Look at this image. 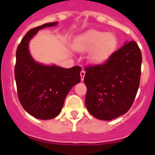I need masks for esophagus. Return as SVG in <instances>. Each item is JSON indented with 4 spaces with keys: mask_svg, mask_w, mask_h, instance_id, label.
Returning <instances> with one entry per match:
<instances>
[{
    "mask_svg": "<svg viewBox=\"0 0 155 155\" xmlns=\"http://www.w3.org/2000/svg\"><path fill=\"white\" fill-rule=\"evenodd\" d=\"M84 75H85V71H84V70H82V71H81V81H84Z\"/></svg>",
    "mask_w": 155,
    "mask_h": 155,
    "instance_id": "esophagus-1",
    "label": "esophagus"
}]
</instances>
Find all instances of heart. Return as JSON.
<instances>
[{
    "instance_id": "1",
    "label": "heart",
    "mask_w": 155,
    "mask_h": 155,
    "mask_svg": "<svg viewBox=\"0 0 155 155\" xmlns=\"http://www.w3.org/2000/svg\"><path fill=\"white\" fill-rule=\"evenodd\" d=\"M118 45L116 36L112 33H105L91 30L78 37L74 47L79 51H87L92 49L89 60L93 64H102L110 57Z\"/></svg>"
}]
</instances>
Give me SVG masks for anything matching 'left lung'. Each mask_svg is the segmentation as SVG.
<instances>
[{"mask_svg": "<svg viewBox=\"0 0 155 155\" xmlns=\"http://www.w3.org/2000/svg\"><path fill=\"white\" fill-rule=\"evenodd\" d=\"M142 54L135 41L125 43L104 64L86 66L85 106L99 120H111L132 106L140 86Z\"/></svg>", "mask_w": 155, "mask_h": 155, "instance_id": "obj_1", "label": "left lung"}]
</instances>
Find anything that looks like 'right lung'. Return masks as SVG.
Returning <instances> with one entry per match:
<instances>
[{
    "mask_svg": "<svg viewBox=\"0 0 155 155\" xmlns=\"http://www.w3.org/2000/svg\"><path fill=\"white\" fill-rule=\"evenodd\" d=\"M58 22L46 23L30 30L16 50L15 79L19 101L28 114L40 120H51L61 113L66 95L81 81L80 66L70 69L44 65L34 61L29 42L39 30Z\"/></svg>",
    "mask_w": 155,
    "mask_h": 155,
    "instance_id": "1",
    "label": "right lung"
}]
</instances>
